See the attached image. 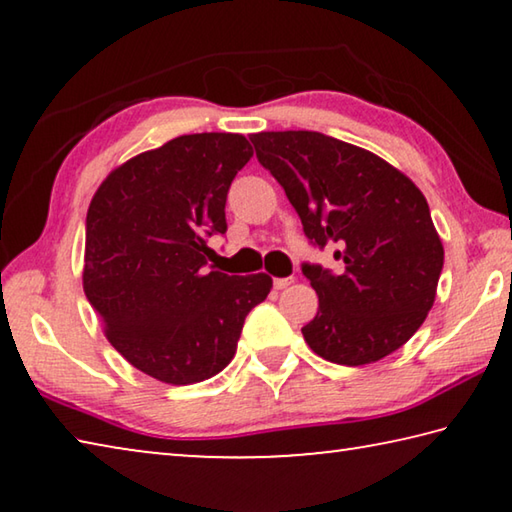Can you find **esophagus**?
<instances>
[{"instance_id":"obj_1","label":"esophagus","mask_w":512,"mask_h":512,"mask_svg":"<svg viewBox=\"0 0 512 512\" xmlns=\"http://www.w3.org/2000/svg\"><path fill=\"white\" fill-rule=\"evenodd\" d=\"M291 282H293V277H275V280H273V287H275L277 291H280V289H287Z\"/></svg>"}]
</instances>
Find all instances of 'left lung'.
<instances>
[{
    "label": "left lung",
    "mask_w": 512,
    "mask_h": 512,
    "mask_svg": "<svg viewBox=\"0 0 512 512\" xmlns=\"http://www.w3.org/2000/svg\"><path fill=\"white\" fill-rule=\"evenodd\" d=\"M250 142L311 244L336 248V273L302 264L318 293V314L302 327L309 348L341 366L402 348L433 307L443 271L427 198L379 155L336 137L271 131Z\"/></svg>",
    "instance_id": "left-lung-1"
}]
</instances>
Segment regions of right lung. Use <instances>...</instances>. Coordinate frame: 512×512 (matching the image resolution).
<instances>
[{
	"label": "right lung",
	"instance_id": "add662e5",
	"mask_svg": "<svg viewBox=\"0 0 512 512\" xmlns=\"http://www.w3.org/2000/svg\"><path fill=\"white\" fill-rule=\"evenodd\" d=\"M253 146L237 133L180 135L103 180L85 219L83 291L108 341L164 384L210 379L232 361L266 273L205 271L225 235V198Z\"/></svg>",
	"mask_w": 512,
	"mask_h": 512
}]
</instances>
